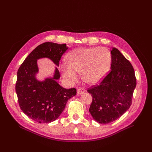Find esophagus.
Returning a JSON list of instances; mask_svg holds the SVG:
<instances>
[{"instance_id": "esophagus-1", "label": "esophagus", "mask_w": 152, "mask_h": 152, "mask_svg": "<svg viewBox=\"0 0 152 152\" xmlns=\"http://www.w3.org/2000/svg\"><path fill=\"white\" fill-rule=\"evenodd\" d=\"M84 93H85V90L84 89L79 88V89H77V94L78 96H80L82 94H83Z\"/></svg>"}]
</instances>
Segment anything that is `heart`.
I'll return each instance as SVG.
<instances>
[{
	"label": "heart",
	"mask_w": 152,
	"mask_h": 152,
	"mask_svg": "<svg viewBox=\"0 0 152 152\" xmlns=\"http://www.w3.org/2000/svg\"><path fill=\"white\" fill-rule=\"evenodd\" d=\"M68 61L61 65L62 76L67 83L75 84L79 79V73H82L85 82L94 84L108 72L112 56L104 48H81L69 54Z\"/></svg>",
	"instance_id": "obj_1"
}]
</instances>
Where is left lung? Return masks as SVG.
<instances>
[{
	"label": "left lung",
	"mask_w": 152,
	"mask_h": 152,
	"mask_svg": "<svg viewBox=\"0 0 152 152\" xmlns=\"http://www.w3.org/2000/svg\"><path fill=\"white\" fill-rule=\"evenodd\" d=\"M110 72L101 83L87 90L93 96L89 112L100 124H108L120 118L130 108L136 86L131 63L115 48L111 50Z\"/></svg>",
	"instance_id": "left-lung-1"
}]
</instances>
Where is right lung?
<instances>
[{
	"instance_id": "right-lung-1",
	"label": "right lung",
	"mask_w": 152,
	"mask_h": 152,
	"mask_svg": "<svg viewBox=\"0 0 152 152\" xmlns=\"http://www.w3.org/2000/svg\"><path fill=\"white\" fill-rule=\"evenodd\" d=\"M68 49L66 44L43 43L32 50L18 70L16 92L20 108L39 123L56 120L68 100L76 95V89H65L58 84L60 74L56 67L53 77L39 81L36 77L38 59L48 58L59 66V60Z\"/></svg>"
}]
</instances>
